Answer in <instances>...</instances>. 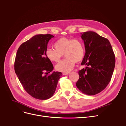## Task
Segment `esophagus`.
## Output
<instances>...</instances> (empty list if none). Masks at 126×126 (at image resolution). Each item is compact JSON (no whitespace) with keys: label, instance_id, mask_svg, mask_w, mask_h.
Wrapping results in <instances>:
<instances>
[{"label":"esophagus","instance_id":"1","mask_svg":"<svg viewBox=\"0 0 126 126\" xmlns=\"http://www.w3.org/2000/svg\"><path fill=\"white\" fill-rule=\"evenodd\" d=\"M70 74V72H63V75H69Z\"/></svg>","mask_w":126,"mask_h":126}]
</instances>
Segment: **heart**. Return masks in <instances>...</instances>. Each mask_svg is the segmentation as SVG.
<instances>
[{
    "label": "heart",
    "instance_id": "obj_1",
    "mask_svg": "<svg viewBox=\"0 0 126 126\" xmlns=\"http://www.w3.org/2000/svg\"><path fill=\"white\" fill-rule=\"evenodd\" d=\"M55 49H47L45 52L47 58L52 62H58L63 55L66 59L61 61L55 66L57 71L68 72L73 69L76 62L83 59L85 48L82 42L79 39L61 38L54 44Z\"/></svg>",
    "mask_w": 126,
    "mask_h": 126
}]
</instances>
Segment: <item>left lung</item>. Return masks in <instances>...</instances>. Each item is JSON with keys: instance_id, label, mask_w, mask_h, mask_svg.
Masks as SVG:
<instances>
[{"instance_id": "left-lung-1", "label": "left lung", "mask_w": 126, "mask_h": 126, "mask_svg": "<svg viewBox=\"0 0 126 126\" xmlns=\"http://www.w3.org/2000/svg\"><path fill=\"white\" fill-rule=\"evenodd\" d=\"M81 34L86 50L81 64L87 67L79 70L76 86L83 94L91 96L100 93L110 81L115 56L107 39L94 32Z\"/></svg>"}]
</instances>
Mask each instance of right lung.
<instances>
[{"label": "right lung", "instance_id": "add662e5", "mask_svg": "<svg viewBox=\"0 0 126 126\" xmlns=\"http://www.w3.org/2000/svg\"><path fill=\"white\" fill-rule=\"evenodd\" d=\"M50 34L37 35L19 47L15 62V71L24 89L37 99L46 100L54 95L62 73L52 72L54 66L45 55Z\"/></svg>", "mask_w": 126, "mask_h": 126}]
</instances>
